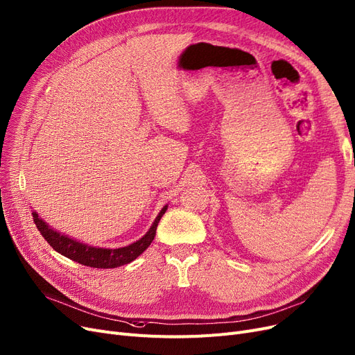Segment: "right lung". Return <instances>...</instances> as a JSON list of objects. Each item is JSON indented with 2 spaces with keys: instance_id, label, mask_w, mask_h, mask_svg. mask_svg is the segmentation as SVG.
Masks as SVG:
<instances>
[{
  "instance_id": "right-lung-1",
  "label": "right lung",
  "mask_w": 355,
  "mask_h": 355,
  "mask_svg": "<svg viewBox=\"0 0 355 355\" xmlns=\"http://www.w3.org/2000/svg\"><path fill=\"white\" fill-rule=\"evenodd\" d=\"M167 207L168 205H164L162 208L159 216L155 217L148 232L143 237L128 246L116 248V249L94 248V246H90L86 243L77 242V240L51 229V227L44 220L39 218V216L35 211L32 212V216H33V221L37 227V230L40 232V234L44 236L46 242L56 252L61 253L62 257H65L68 259H73L74 262H78L81 265L92 266V268H118V266L130 263L134 259H137L139 254L151 245V242L154 240V236H155V230H157L159 221L163 217Z\"/></svg>"
}]
</instances>
